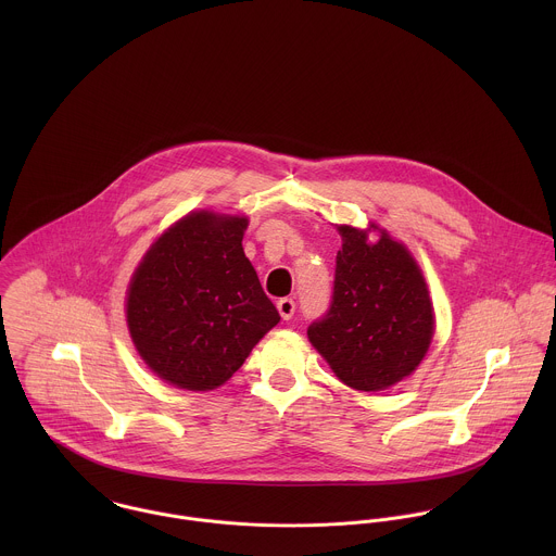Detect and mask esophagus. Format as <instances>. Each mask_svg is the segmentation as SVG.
I'll list each match as a JSON object with an SVG mask.
<instances>
[{"mask_svg": "<svg viewBox=\"0 0 556 556\" xmlns=\"http://www.w3.org/2000/svg\"><path fill=\"white\" fill-rule=\"evenodd\" d=\"M278 313H280V317L282 320H291L293 315H295V302L291 300V298H282V300H278Z\"/></svg>", "mask_w": 556, "mask_h": 556, "instance_id": "34e87169", "label": "esophagus"}]
</instances>
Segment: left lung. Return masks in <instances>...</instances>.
Masks as SVG:
<instances>
[{"mask_svg":"<svg viewBox=\"0 0 556 556\" xmlns=\"http://www.w3.org/2000/svg\"><path fill=\"white\" fill-rule=\"evenodd\" d=\"M338 231L342 248L331 304L308 327V338L344 386L381 392L424 359L434 333L432 302L404 243L388 231L375 243L366 231L346 225Z\"/></svg>","mask_w":556,"mask_h":556,"instance_id":"obj_1","label":"left lung"}]
</instances>
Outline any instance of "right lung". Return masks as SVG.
I'll return each mask as SVG.
<instances>
[{
    "mask_svg": "<svg viewBox=\"0 0 556 556\" xmlns=\"http://www.w3.org/2000/svg\"><path fill=\"white\" fill-rule=\"evenodd\" d=\"M245 227V216L192 212L152 243L130 280L132 342L179 390L220 388L280 320L243 254Z\"/></svg>",
    "mask_w": 556,
    "mask_h": 556,
    "instance_id": "add662e5",
    "label": "right lung"
}]
</instances>
